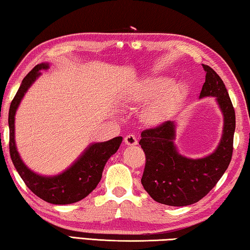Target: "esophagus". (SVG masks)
<instances>
[{"instance_id": "esophagus-1", "label": "esophagus", "mask_w": 250, "mask_h": 250, "mask_svg": "<svg viewBox=\"0 0 250 250\" xmlns=\"http://www.w3.org/2000/svg\"><path fill=\"white\" fill-rule=\"evenodd\" d=\"M124 142H125L126 145H128V146L137 145V138H136V136H135V135H133V134L126 135L125 138H124Z\"/></svg>"}]
</instances>
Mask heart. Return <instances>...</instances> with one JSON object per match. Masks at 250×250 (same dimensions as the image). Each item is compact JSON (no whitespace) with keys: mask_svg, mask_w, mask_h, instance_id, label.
<instances>
[{"mask_svg":"<svg viewBox=\"0 0 250 250\" xmlns=\"http://www.w3.org/2000/svg\"><path fill=\"white\" fill-rule=\"evenodd\" d=\"M170 80L167 78H155L147 80L139 92L138 98L149 101L157 98L154 103L147 108L146 116L150 122H161L171 113L181 98L183 86L181 83H174L169 87Z\"/></svg>","mask_w":250,"mask_h":250,"instance_id":"1","label":"heart"}]
</instances>
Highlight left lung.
<instances>
[{
	"label": "left lung",
	"mask_w": 250,
	"mask_h": 250,
	"mask_svg": "<svg viewBox=\"0 0 250 250\" xmlns=\"http://www.w3.org/2000/svg\"><path fill=\"white\" fill-rule=\"evenodd\" d=\"M207 72L200 99L215 96L224 115V128L216 150L201 159L181 156L174 146L176 125L167 121L142 132L146 164L142 185L156 202L170 207H186L199 202L229 168L233 155L235 109L224 82L214 70L203 64Z\"/></svg>",
	"instance_id": "obj_1"
}]
</instances>
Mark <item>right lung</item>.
I'll return each instance as SVG.
<instances>
[{
  "label": "right lung",
  "instance_id": "obj_1",
  "mask_svg": "<svg viewBox=\"0 0 250 250\" xmlns=\"http://www.w3.org/2000/svg\"><path fill=\"white\" fill-rule=\"evenodd\" d=\"M48 67V63L35 65L32 71L23 79L19 91L12 101L8 112L10 155L17 172L34 194L51 204H71L84 199L95 189L102 178L105 164L120 148L123 138L118 136L104 143L92 144L71 167L58 176L42 177L26 167L15 145V113L26 91L41 76V70Z\"/></svg>",
  "mask_w": 250,
  "mask_h": 250
}]
</instances>
